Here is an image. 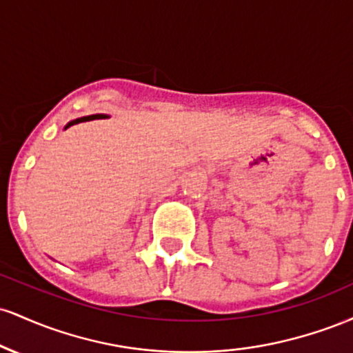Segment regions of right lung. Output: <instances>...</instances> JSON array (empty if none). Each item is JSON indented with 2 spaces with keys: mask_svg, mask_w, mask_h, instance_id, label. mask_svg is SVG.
Instances as JSON below:
<instances>
[{
  "mask_svg": "<svg viewBox=\"0 0 353 353\" xmlns=\"http://www.w3.org/2000/svg\"><path fill=\"white\" fill-rule=\"evenodd\" d=\"M94 117H103V116H88V117H81V119H76V121H72V123H70V125H72V124H78V123H83V121H89V119H94Z\"/></svg>",
  "mask_w": 353,
  "mask_h": 353,
  "instance_id": "add662e5",
  "label": "right lung"
}]
</instances>
